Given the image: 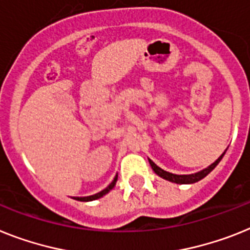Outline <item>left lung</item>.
Listing matches in <instances>:
<instances>
[{"label":"left lung","instance_id":"1","mask_svg":"<svg viewBox=\"0 0 250 250\" xmlns=\"http://www.w3.org/2000/svg\"><path fill=\"white\" fill-rule=\"evenodd\" d=\"M222 156H224V154L221 155V156L217 159V160L213 163V164L209 165L208 167H206V169H203V170L198 171V173L196 174H190V175H177V174H171V173H167V171L163 170L161 167H157L156 164H155L154 161H151L150 159H148V161H150V165L151 167H152V170L155 171V173L159 175V177L164 178V179L169 180V182H173V183H178V184H192V183H196V182H198V180L203 179V178L206 177V175H208L211 171L213 170L216 167V165L219 164L220 161H221Z\"/></svg>","mask_w":250,"mask_h":250}]
</instances>
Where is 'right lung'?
I'll return each mask as SVG.
<instances>
[{
    "instance_id": "obj_1",
    "label": "right lung",
    "mask_w": 250,
    "mask_h": 250,
    "mask_svg": "<svg viewBox=\"0 0 250 250\" xmlns=\"http://www.w3.org/2000/svg\"><path fill=\"white\" fill-rule=\"evenodd\" d=\"M115 182H117V180H113L112 183L109 184L108 187H106L105 189H103L102 192H99V193H96V194H93V196H89V197H83V198H81V200L83 201H94V200H98V198H100V197H103V196H105L106 193L109 192V190L110 189H113V187L115 186Z\"/></svg>"
}]
</instances>
